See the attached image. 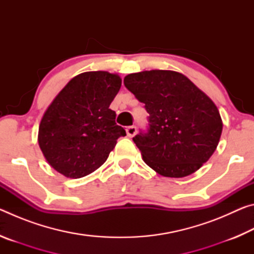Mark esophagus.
<instances>
[{
    "label": "esophagus",
    "mask_w": 254,
    "mask_h": 254,
    "mask_svg": "<svg viewBox=\"0 0 254 254\" xmlns=\"http://www.w3.org/2000/svg\"><path fill=\"white\" fill-rule=\"evenodd\" d=\"M127 134L128 137H132L136 134V127H127Z\"/></svg>",
    "instance_id": "esophagus-1"
}]
</instances>
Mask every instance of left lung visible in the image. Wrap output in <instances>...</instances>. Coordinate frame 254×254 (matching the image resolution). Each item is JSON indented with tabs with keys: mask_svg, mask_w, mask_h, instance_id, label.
Instances as JSON below:
<instances>
[{
	"mask_svg": "<svg viewBox=\"0 0 254 254\" xmlns=\"http://www.w3.org/2000/svg\"><path fill=\"white\" fill-rule=\"evenodd\" d=\"M124 85L149 113L148 132L133 141L150 168L182 178L212 157L223 122L214 102L191 80L178 71L154 69L126 76Z\"/></svg>",
	"mask_w": 254,
	"mask_h": 254,
	"instance_id": "8db88e82",
	"label": "left lung"
}]
</instances>
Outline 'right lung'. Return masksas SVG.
Here are the masks:
<instances>
[{
	"instance_id": "obj_1",
	"label": "right lung",
	"mask_w": 254,
	"mask_h": 254,
	"mask_svg": "<svg viewBox=\"0 0 254 254\" xmlns=\"http://www.w3.org/2000/svg\"><path fill=\"white\" fill-rule=\"evenodd\" d=\"M122 79L109 71L75 76L41 119L38 142L46 160L67 178H81L100 168L126 130L115 123L110 105Z\"/></svg>"
}]
</instances>
